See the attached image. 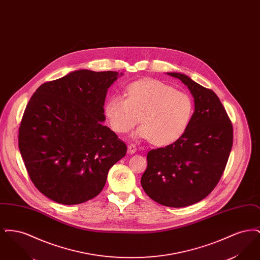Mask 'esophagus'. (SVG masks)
Segmentation results:
<instances>
[{
    "instance_id": "esophagus-1",
    "label": "esophagus",
    "mask_w": 260,
    "mask_h": 260,
    "mask_svg": "<svg viewBox=\"0 0 260 260\" xmlns=\"http://www.w3.org/2000/svg\"><path fill=\"white\" fill-rule=\"evenodd\" d=\"M136 151H137V148H136V146L135 144H129V145L127 146V152H128L129 154H135Z\"/></svg>"
}]
</instances>
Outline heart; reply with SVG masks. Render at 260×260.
<instances>
[{"label":"heart","instance_id":"heart-1","mask_svg":"<svg viewBox=\"0 0 260 260\" xmlns=\"http://www.w3.org/2000/svg\"><path fill=\"white\" fill-rule=\"evenodd\" d=\"M104 115L118 134L131 131L140 117L142 125L135 136L166 146L185 134L194 115V102L186 92L159 80L144 79L126 87L125 99L112 95L105 103Z\"/></svg>","mask_w":260,"mask_h":260}]
</instances>
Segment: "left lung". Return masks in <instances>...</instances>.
I'll use <instances>...</instances> for the list:
<instances>
[{
	"label": "left lung",
	"mask_w": 260,
	"mask_h": 260,
	"mask_svg": "<svg viewBox=\"0 0 260 260\" xmlns=\"http://www.w3.org/2000/svg\"><path fill=\"white\" fill-rule=\"evenodd\" d=\"M194 98L195 111L185 134L147 154L141 177L145 193L166 207L183 208L206 198L222 176L233 145V126L218 96L181 73Z\"/></svg>",
	"instance_id": "1"
}]
</instances>
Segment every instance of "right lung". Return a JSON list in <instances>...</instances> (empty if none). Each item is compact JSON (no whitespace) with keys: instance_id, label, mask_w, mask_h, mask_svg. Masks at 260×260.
<instances>
[{"instance_id":"obj_1","label":"right lung","mask_w":260,"mask_h":260,"mask_svg":"<svg viewBox=\"0 0 260 260\" xmlns=\"http://www.w3.org/2000/svg\"><path fill=\"white\" fill-rule=\"evenodd\" d=\"M118 72L77 70L38 87L19 126L18 146L38 190L62 205L96 197L126 146L105 121L107 89Z\"/></svg>"}]
</instances>
